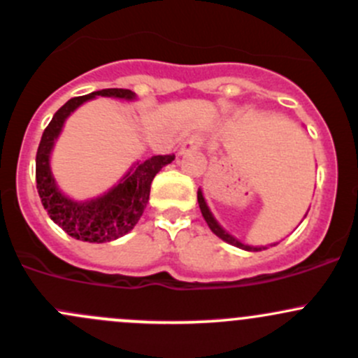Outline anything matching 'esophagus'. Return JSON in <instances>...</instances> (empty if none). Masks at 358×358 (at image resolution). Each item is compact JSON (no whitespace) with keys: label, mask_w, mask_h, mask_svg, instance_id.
Wrapping results in <instances>:
<instances>
[{"label":"esophagus","mask_w":358,"mask_h":358,"mask_svg":"<svg viewBox=\"0 0 358 358\" xmlns=\"http://www.w3.org/2000/svg\"><path fill=\"white\" fill-rule=\"evenodd\" d=\"M202 145H204V136L199 135V133H194V135H190L189 138H187L185 142H183L182 150H180V152H182V154H189V152H192V150L201 149Z\"/></svg>","instance_id":"1"}]
</instances>
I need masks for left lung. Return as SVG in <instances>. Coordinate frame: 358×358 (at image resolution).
<instances>
[{"label":"left lung","mask_w":358,"mask_h":358,"mask_svg":"<svg viewBox=\"0 0 358 358\" xmlns=\"http://www.w3.org/2000/svg\"><path fill=\"white\" fill-rule=\"evenodd\" d=\"M197 202H199L201 213H202V216H204V220H206V223H208V227H209V229H211L213 234H216V236L220 237V239H223V241H225V243L232 244V246H236V248L246 249V251H263V249H266V246H262V248L246 246V244H243V243H241V241H237L236 237H232V236H230V234H227L225 230H223L222 227L218 225V222H216V220L213 218L211 211H209V208H208V206H206V201H204V197H202L201 190H197ZM273 246H275V244H273Z\"/></svg>","instance_id":"left-lung-1"}]
</instances>
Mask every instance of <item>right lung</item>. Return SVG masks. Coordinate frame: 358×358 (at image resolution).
Wrapping results in <instances>:
<instances>
[{"mask_svg":"<svg viewBox=\"0 0 358 358\" xmlns=\"http://www.w3.org/2000/svg\"><path fill=\"white\" fill-rule=\"evenodd\" d=\"M96 95L126 100L135 99V93L131 90L107 88L93 92L90 95L74 96L64 103L43 131L41 142L36 152V189L50 218L57 225L62 227L69 236L78 241H86V243H109L128 234L138 223L149 202L154 176L162 166L169 164L175 156L169 154V156H152L145 159L136 164L135 169H131L117 187H114L99 199L86 202L67 199L57 189L55 180L50 171V152L67 115L78 109L83 102L95 99Z\"/></svg>","mask_w":358,"mask_h":358,"instance_id":"1","label":"right lung"}]
</instances>
